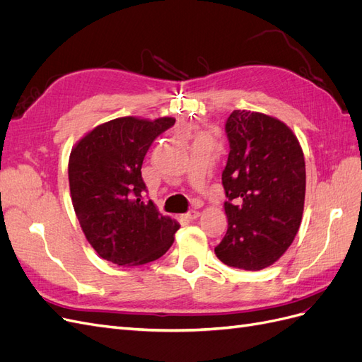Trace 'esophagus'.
Returning a JSON list of instances; mask_svg holds the SVG:
<instances>
[{"label": "esophagus", "instance_id": "esophagus-1", "mask_svg": "<svg viewBox=\"0 0 362 362\" xmlns=\"http://www.w3.org/2000/svg\"><path fill=\"white\" fill-rule=\"evenodd\" d=\"M198 217H199V211L198 210H192V211L184 214V218H185V221H189V222L196 221V218H198Z\"/></svg>", "mask_w": 362, "mask_h": 362}]
</instances>
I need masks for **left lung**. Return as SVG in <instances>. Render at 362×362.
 I'll return each instance as SVG.
<instances>
[{
	"label": "left lung",
	"instance_id": "left-lung-1",
	"mask_svg": "<svg viewBox=\"0 0 362 362\" xmlns=\"http://www.w3.org/2000/svg\"><path fill=\"white\" fill-rule=\"evenodd\" d=\"M229 154L222 172L228 229L214 247L223 264L272 266L299 231L305 160L293 131L262 113L234 110L225 124Z\"/></svg>",
	"mask_w": 362,
	"mask_h": 362
}]
</instances>
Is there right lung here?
Returning a JSON list of instances; mask_svg holds the SVG:
<instances>
[{"instance_id":"right-lung-1","label":"right lung","mask_w":362,"mask_h":362,"mask_svg":"<svg viewBox=\"0 0 362 362\" xmlns=\"http://www.w3.org/2000/svg\"><path fill=\"white\" fill-rule=\"evenodd\" d=\"M173 117H119L92 129L71 152L72 205L87 242L117 266H139L164 255L180 225L145 199L141 164Z\"/></svg>"}]
</instances>
